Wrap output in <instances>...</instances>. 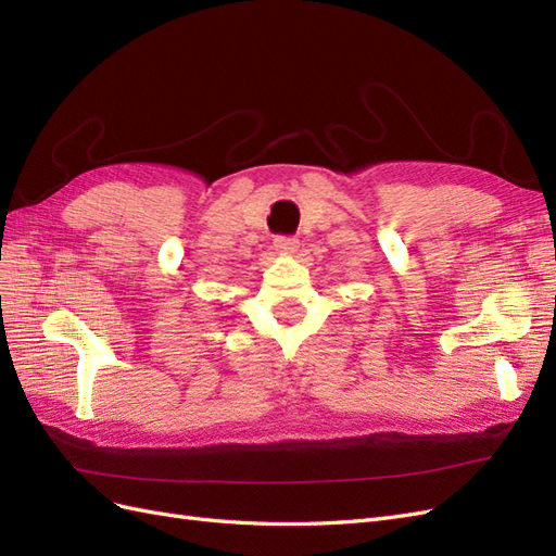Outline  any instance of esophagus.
<instances>
[{
	"mask_svg": "<svg viewBox=\"0 0 556 556\" xmlns=\"http://www.w3.org/2000/svg\"><path fill=\"white\" fill-rule=\"evenodd\" d=\"M274 245L278 252H285V255H288V252H294L299 248V239L296 237H276Z\"/></svg>",
	"mask_w": 556,
	"mask_h": 556,
	"instance_id": "obj_1",
	"label": "esophagus"
}]
</instances>
